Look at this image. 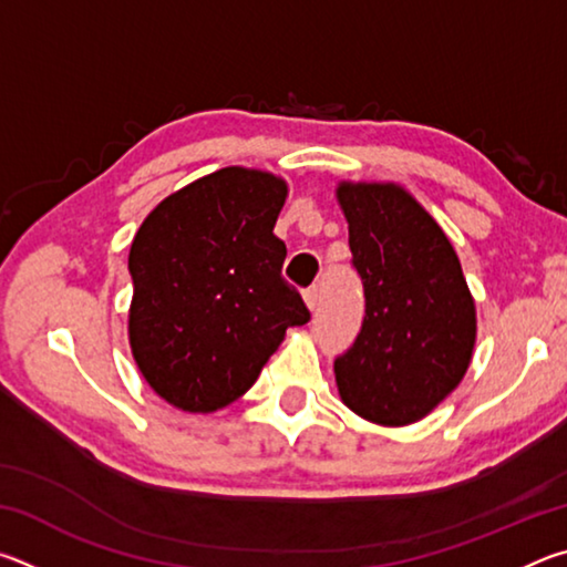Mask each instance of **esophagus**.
I'll list each match as a JSON object with an SVG mask.
<instances>
[{"label":"esophagus","mask_w":567,"mask_h":567,"mask_svg":"<svg viewBox=\"0 0 567 567\" xmlns=\"http://www.w3.org/2000/svg\"><path fill=\"white\" fill-rule=\"evenodd\" d=\"M305 302H307V307H310V310H315V307L320 305V287L318 285H310L305 290Z\"/></svg>","instance_id":"1"}]
</instances>
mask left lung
<instances>
[{
    "label": "left lung",
    "mask_w": 567,
    "mask_h": 567,
    "mask_svg": "<svg viewBox=\"0 0 567 567\" xmlns=\"http://www.w3.org/2000/svg\"><path fill=\"white\" fill-rule=\"evenodd\" d=\"M338 199L364 292L358 338L334 360L344 405L380 425L425 417L463 380L475 302L443 229L398 185H350Z\"/></svg>",
    "instance_id": "obj_1"
}]
</instances>
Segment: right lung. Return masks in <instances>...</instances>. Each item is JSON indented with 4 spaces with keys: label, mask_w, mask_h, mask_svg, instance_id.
<instances>
[{
    "label": "right lung",
    "mask_w": 567,
    "mask_h": 567,
    "mask_svg": "<svg viewBox=\"0 0 567 567\" xmlns=\"http://www.w3.org/2000/svg\"><path fill=\"white\" fill-rule=\"evenodd\" d=\"M287 185L225 167L152 209L130 249V344L169 405L213 412L252 388L285 330L310 320L272 229Z\"/></svg>",
    "instance_id": "1"
}]
</instances>
